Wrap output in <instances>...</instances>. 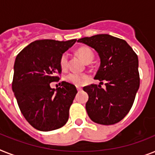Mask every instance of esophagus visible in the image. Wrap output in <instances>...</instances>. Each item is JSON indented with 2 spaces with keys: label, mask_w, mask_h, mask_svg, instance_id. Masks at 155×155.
<instances>
[{
  "label": "esophagus",
  "mask_w": 155,
  "mask_h": 155,
  "mask_svg": "<svg viewBox=\"0 0 155 155\" xmlns=\"http://www.w3.org/2000/svg\"><path fill=\"white\" fill-rule=\"evenodd\" d=\"M77 89H78V91L80 92V91H81V90H82V88H81V87L77 86Z\"/></svg>",
  "instance_id": "obj_1"
}]
</instances>
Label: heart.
I'll return each instance as SVG.
<instances>
[{
	"instance_id": "obj_1",
	"label": "heart",
	"mask_w": 155,
	"mask_h": 155,
	"mask_svg": "<svg viewBox=\"0 0 155 155\" xmlns=\"http://www.w3.org/2000/svg\"><path fill=\"white\" fill-rule=\"evenodd\" d=\"M77 53L80 56V58L86 63H91L93 62V58H94V54L93 52L89 47H80ZM69 59H68V54L67 53H63L60 57L59 60V65L61 69L63 70H66L68 67ZM89 77L85 74H79V73L72 72L70 73L69 74L66 75V80L68 82L71 83L73 85H77V86H80L85 83L87 81L89 80Z\"/></svg>"
}]
</instances>
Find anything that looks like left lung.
<instances>
[{
	"instance_id": "1",
	"label": "left lung",
	"mask_w": 155,
	"mask_h": 155,
	"mask_svg": "<svg viewBox=\"0 0 155 155\" xmlns=\"http://www.w3.org/2000/svg\"><path fill=\"white\" fill-rule=\"evenodd\" d=\"M92 47L101 58L95 79L99 85L83 88L89 95L85 104L87 113L93 122L114 124L124 118L132 107L139 88V59L126 41L108 34L96 35L78 40Z\"/></svg>"
}]
</instances>
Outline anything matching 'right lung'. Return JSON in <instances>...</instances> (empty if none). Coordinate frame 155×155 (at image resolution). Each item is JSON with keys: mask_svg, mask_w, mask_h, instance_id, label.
Instances as JSON below:
<instances>
[{"mask_svg": "<svg viewBox=\"0 0 155 155\" xmlns=\"http://www.w3.org/2000/svg\"><path fill=\"white\" fill-rule=\"evenodd\" d=\"M76 41H34L16 56L12 91L24 118L39 131L58 129L68 120L76 87L62 81L54 89L50 84L59 80L56 75L62 72L60 57Z\"/></svg>", "mask_w": 155, "mask_h": 155, "instance_id": "add662e5", "label": "right lung"}]
</instances>
